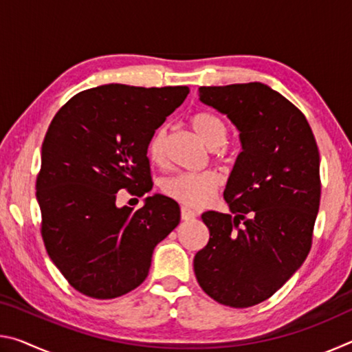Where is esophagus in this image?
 <instances>
[{
	"label": "esophagus",
	"mask_w": 352,
	"mask_h": 352,
	"mask_svg": "<svg viewBox=\"0 0 352 352\" xmlns=\"http://www.w3.org/2000/svg\"><path fill=\"white\" fill-rule=\"evenodd\" d=\"M195 216H197V214H195L192 210H189V208H186V206H182V219L183 220H192V219H195Z\"/></svg>",
	"instance_id": "esophagus-1"
}]
</instances>
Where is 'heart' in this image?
Returning a JSON list of instances; mask_svg holds the SVG:
<instances>
[{
    "mask_svg": "<svg viewBox=\"0 0 352 352\" xmlns=\"http://www.w3.org/2000/svg\"><path fill=\"white\" fill-rule=\"evenodd\" d=\"M190 126L194 132L208 147L216 148L222 146L226 140V124L219 116L208 111H200L190 118ZM166 148V129L160 127L155 130L147 144V155L153 163H162ZM222 184V177L214 170L205 172H180L163 183V190L170 199L178 204L190 208H199L206 205L212 195Z\"/></svg>",
    "mask_w": 352,
    "mask_h": 352,
    "instance_id": "obj_1",
    "label": "heart"
}]
</instances>
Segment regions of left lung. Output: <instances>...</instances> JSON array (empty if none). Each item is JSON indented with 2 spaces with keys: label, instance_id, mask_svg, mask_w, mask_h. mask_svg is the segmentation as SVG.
<instances>
[{
  "label": "left lung",
  "instance_id": "left-lung-1",
  "mask_svg": "<svg viewBox=\"0 0 352 352\" xmlns=\"http://www.w3.org/2000/svg\"><path fill=\"white\" fill-rule=\"evenodd\" d=\"M199 93L239 130L242 152L223 192L234 216L201 214L210 242L195 254V278L220 305L250 307L281 289L307 258L320 206L318 147L305 115L265 83Z\"/></svg>",
  "mask_w": 352,
  "mask_h": 352
}]
</instances>
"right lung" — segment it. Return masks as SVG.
<instances>
[{"label": "right lung", "mask_w": 352, "mask_h": 352, "mask_svg": "<svg viewBox=\"0 0 352 352\" xmlns=\"http://www.w3.org/2000/svg\"><path fill=\"white\" fill-rule=\"evenodd\" d=\"M188 93L109 83L77 93L52 119L37 178L41 236L80 294L110 300L138 287L153 248L180 223V206L166 195L135 211L119 208L116 194L152 189L148 140Z\"/></svg>", "instance_id": "right-lung-1"}]
</instances>
